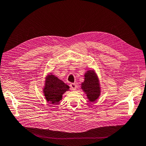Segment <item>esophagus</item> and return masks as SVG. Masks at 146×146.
<instances>
[{
	"label": "esophagus",
	"mask_w": 146,
	"mask_h": 146,
	"mask_svg": "<svg viewBox=\"0 0 146 146\" xmlns=\"http://www.w3.org/2000/svg\"><path fill=\"white\" fill-rule=\"evenodd\" d=\"M70 87L72 90H76V88H77V85H76V84H75V83H71L70 84Z\"/></svg>",
	"instance_id": "34e87169"
}]
</instances>
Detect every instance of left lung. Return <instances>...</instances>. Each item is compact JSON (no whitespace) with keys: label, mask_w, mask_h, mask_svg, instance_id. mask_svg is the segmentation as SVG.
Segmentation results:
<instances>
[{"label":"left lung","mask_w":146,"mask_h":146,"mask_svg":"<svg viewBox=\"0 0 146 146\" xmlns=\"http://www.w3.org/2000/svg\"><path fill=\"white\" fill-rule=\"evenodd\" d=\"M81 89L90 102H94L99 98L101 92L100 82L94 70H88L84 74V81L81 83Z\"/></svg>","instance_id":"1"}]
</instances>
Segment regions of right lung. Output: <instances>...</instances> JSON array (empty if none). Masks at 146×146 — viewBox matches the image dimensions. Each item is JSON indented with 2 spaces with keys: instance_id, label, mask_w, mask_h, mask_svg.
Returning <instances> with one entry per match:
<instances>
[{
  "instance_id": "right-lung-1",
  "label": "right lung",
  "mask_w": 146,
  "mask_h": 146,
  "mask_svg": "<svg viewBox=\"0 0 146 146\" xmlns=\"http://www.w3.org/2000/svg\"><path fill=\"white\" fill-rule=\"evenodd\" d=\"M68 90H69V86L62 80L52 73L46 76L43 93L47 102L52 104H57L62 99V95Z\"/></svg>"
}]
</instances>
